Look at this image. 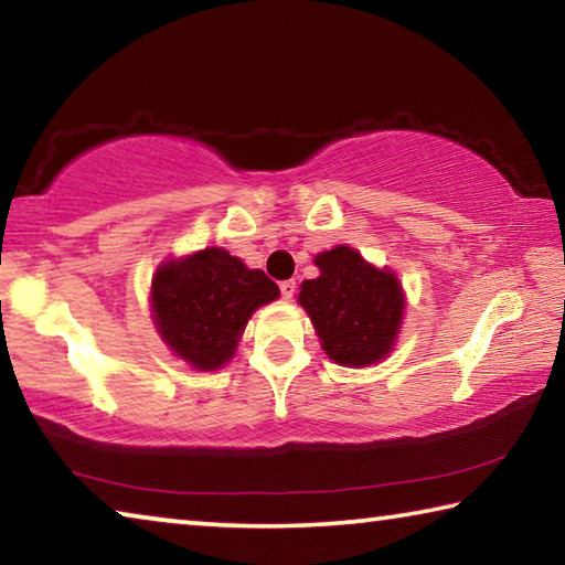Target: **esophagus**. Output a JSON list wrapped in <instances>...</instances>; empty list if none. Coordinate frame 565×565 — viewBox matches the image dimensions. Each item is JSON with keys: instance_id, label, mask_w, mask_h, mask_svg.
Returning a JSON list of instances; mask_svg holds the SVG:
<instances>
[{"instance_id": "obj_1", "label": "esophagus", "mask_w": 565, "mask_h": 565, "mask_svg": "<svg viewBox=\"0 0 565 565\" xmlns=\"http://www.w3.org/2000/svg\"><path fill=\"white\" fill-rule=\"evenodd\" d=\"M279 289H281V296H284V299H294V294H296V281H294V279H286V281H281V284H279Z\"/></svg>"}]
</instances>
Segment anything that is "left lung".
Returning a JSON list of instances; mask_svg holds the SVG:
<instances>
[{"label":"left lung","mask_w":565,"mask_h":565,"mask_svg":"<svg viewBox=\"0 0 565 565\" xmlns=\"http://www.w3.org/2000/svg\"><path fill=\"white\" fill-rule=\"evenodd\" d=\"M321 276L301 284L299 303L311 317L323 351L341 366L384 359L404 313V294L391 271H379L349 246L317 256Z\"/></svg>","instance_id":"left-lung-1"}]
</instances>
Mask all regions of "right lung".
I'll list each match as a JSON object with an SVG mask.
<instances>
[{"label":"right lung","instance_id":"add662e5","mask_svg":"<svg viewBox=\"0 0 565 565\" xmlns=\"http://www.w3.org/2000/svg\"><path fill=\"white\" fill-rule=\"evenodd\" d=\"M279 299V286L224 248H204L167 262L151 281L154 321L171 351L194 369L212 371L234 356L252 313Z\"/></svg>","mask_w":565,"mask_h":565}]
</instances>
